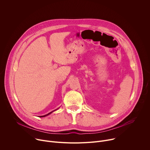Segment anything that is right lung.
<instances>
[{
  "label": "right lung",
  "mask_w": 150,
  "mask_h": 150,
  "mask_svg": "<svg viewBox=\"0 0 150 150\" xmlns=\"http://www.w3.org/2000/svg\"><path fill=\"white\" fill-rule=\"evenodd\" d=\"M58 108V109H59ZM58 109H56V110H53V111H52V112H50V113H49L48 114H47V115H44V116H39L38 117H46V116H48V115H49L50 114H51L52 113H53V112H54V111H56V110H57Z\"/></svg>",
  "instance_id": "obj_1"
}]
</instances>
